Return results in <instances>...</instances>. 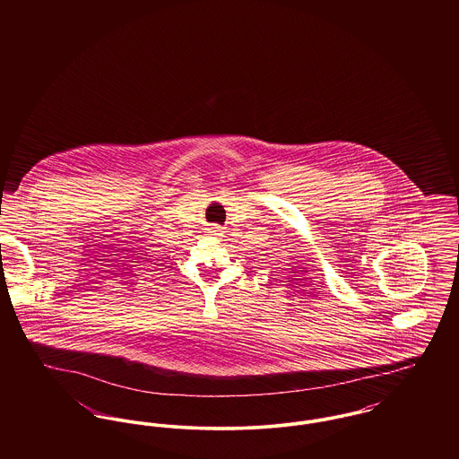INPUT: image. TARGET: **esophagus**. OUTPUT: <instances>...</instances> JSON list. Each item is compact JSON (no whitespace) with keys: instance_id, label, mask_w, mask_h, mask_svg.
<instances>
[{"instance_id":"obj_1","label":"esophagus","mask_w":459,"mask_h":459,"mask_svg":"<svg viewBox=\"0 0 459 459\" xmlns=\"http://www.w3.org/2000/svg\"><path fill=\"white\" fill-rule=\"evenodd\" d=\"M210 232H212L213 236H221V229L217 227V225H215V227H212V230H210Z\"/></svg>"}]
</instances>
